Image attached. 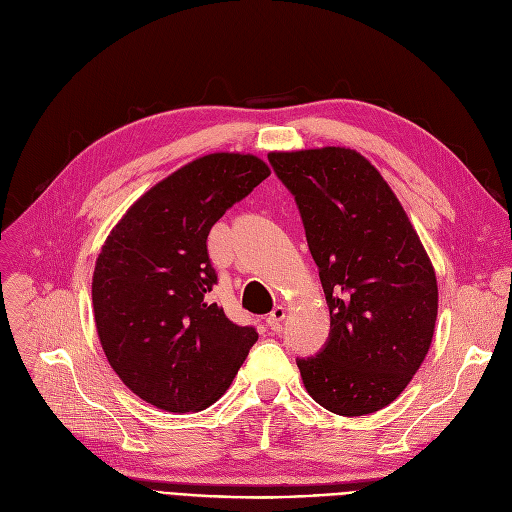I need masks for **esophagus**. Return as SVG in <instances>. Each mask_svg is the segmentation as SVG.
<instances>
[{"instance_id": "1", "label": "esophagus", "mask_w": 512, "mask_h": 512, "mask_svg": "<svg viewBox=\"0 0 512 512\" xmlns=\"http://www.w3.org/2000/svg\"><path fill=\"white\" fill-rule=\"evenodd\" d=\"M284 318H286V309H284L282 305H278V307H274L272 314H270L268 318H265V322H268V326H270L272 330H280Z\"/></svg>"}]
</instances>
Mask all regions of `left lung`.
Returning a JSON list of instances; mask_svg holds the SVG:
<instances>
[{"label": "left lung", "instance_id": "left-lung-1", "mask_svg": "<svg viewBox=\"0 0 512 512\" xmlns=\"http://www.w3.org/2000/svg\"><path fill=\"white\" fill-rule=\"evenodd\" d=\"M268 159L295 196L330 309L324 349L297 360L303 385L339 416L372 414L399 397L429 353L433 263L402 203L358 150L324 146Z\"/></svg>", "mask_w": 512, "mask_h": 512}]
</instances>
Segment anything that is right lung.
I'll use <instances>...</instances> for the list:
<instances>
[{
	"label": "right lung",
	"instance_id": "obj_1",
	"mask_svg": "<svg viewBox=\"0 0 512 512\" xmlns=\"http://www.w3.org/2000/svg\"><path fill=\"white\" fill-rule=\"evenodd\" d=\"M268 175L255 154H205L144 192L106 236L92 278L96 330L108 364L146 404L209 408L255 345V328L209 297L207 236Z\"/></svg>",
	"mask_w": 512,
	"mask_h": 512
}]
</instances>
